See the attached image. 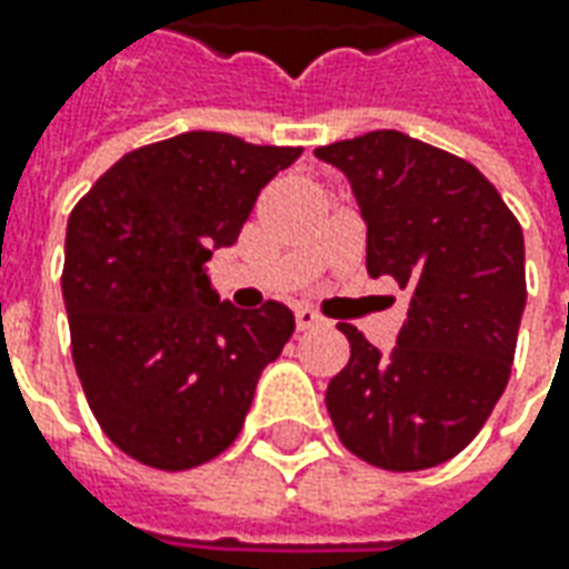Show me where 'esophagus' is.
<instances>
[{
	"instance_id": "1",
	"label": "esophagus",
	"mask_w": 569,
	"mask_h": 569,
	"mask_svg": "<svg viewBox=\"0 0 569 569\" xmlns=\"http://www.w3.org/2000/svg\"><path fill=\"white\" fill-rule=\"evenodd\" d=\"M295 319L300 332H303V329H313V326H322V317H319L317 310H310V307H297Z\"/></svg>"
}]
</instances>
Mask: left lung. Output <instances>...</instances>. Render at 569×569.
I'll return each mask as SVG.
<instances>
[{"mask_svg": "<svg viewBox=\"0 0 569 569\" xmlns=\"http://www.w3.org/2000/svg\"><path fill=\"white\" fill-rule=\"evenodd\" d=\"M367 224V272L408 291L396 348L348 322L351 358L326 389L339 440L389 471L469 447L503 396L526 310V243L513 211L469 161L396 129L322 144Z\"/></svg>", "mask_w": 569, "mask_h": 569, "instance_id": "1", "label": "left lung"}]
</instances>
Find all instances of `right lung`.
Instances as JSON below:
<instances>
[{
  "instance_id": "1",
  "label": "right lung",
  "mask_w": 569,
  "mask_h": 569,
  "mask_svg": "<svg viewBox=\"0 0 569 569\" xmlns=\"http://www.w3.org/2000/svg\"><path fill=\"white\" fill-rule=\"evenodd\" d=\"M300 148L183 132L122 154L72 208L62 300L88 405L117 447L183 471L237 440L262 370L295 332L266 300L237 310L206 262Z\"/></svg>"
}]
</instances>
